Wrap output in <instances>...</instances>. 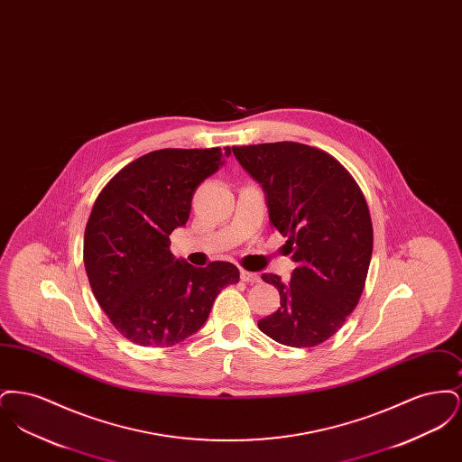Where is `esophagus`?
Instances as JSON below:
<instances>
[{
	"mask_svg": "<svg viewBox=\"0 0 462 462\" xmlns=\"http://www.w3.org/2000/svg\"><path fill=\"white\" fill-rule=\"evenodd\" d=\"M241 279L244 282H251V284L260 282V275L254 272H247V270H241Z\"/></svg>",
	"mask_w": 462,
	"mask_h": 462,
	"instance_id": "34e87169",
	"label": "esophagus"
}]
</instances>
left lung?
<instances>
[{
    "label": "left lung",
    "mask_w": 462,
    "mask_h": 462,
    "mask_svg": "<svg viewBox=\"0 0 462 462\" xmlns=\"http://www.w3.org/2000/svg\"><path fill=\"white\" fill-rule=\"evenodd\" d=\"M242 168L263 189L273 228L287 237L296 268L291 281L263 273L281 308L258 328L273 341L310 348L345 324L365 286L373 223L353 176L332 155L296 142L232 147Z\"/></svg>",
    "instance_id": "8db88e82"
}]
</instances>
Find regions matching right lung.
I'll return each mask as SVG.
<instances>
[{
  "label": "right lung",
  "instance_id": "1",
  "mask_svg": "<svg viewBox=\"0 0 462 462\" xmlns=\"http://www.w3.org/2000/svg\"><path fill=\"white\" fill-rule=\"evenodd\" d=\"M230 147L162 149L138 157L104 187L85 230L89 286L110 324L140 346H173L198 332L239 268H196L170 251L199 185L215 175Z\"/></svg>",
  "mask_w": 462,
  "mask_h": 462
}]
</instances>
